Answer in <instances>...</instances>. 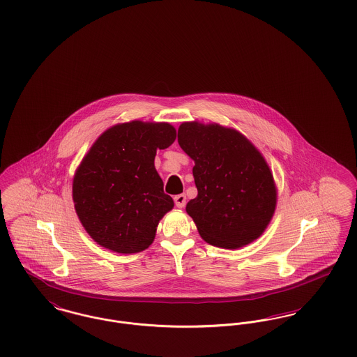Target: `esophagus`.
Listing matches in <instances>:
<instances>
[{"mask_svg": "<svg viewBox=\"0 0 357 357\" xmlns=\"http://www.w3.org/2000/svg\"><path fill=\"white\" fill-rule=\"evenodd\" d=\"M174 201H175L176 207H179V208H183V207H185V204H186V195H185V194H179V195H175V197H174Z\"/></svg>", "mask_w": 357, "mask_h": 357, "instance_id": "esophagus-1", "label": "esophagus"}]
</instances>
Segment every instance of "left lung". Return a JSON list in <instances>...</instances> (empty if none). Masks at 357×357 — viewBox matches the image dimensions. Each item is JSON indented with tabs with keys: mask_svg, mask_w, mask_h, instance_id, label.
<instances>
[{
	"mask_svg": "<svg viewBox=\"0 0 357 357\" xmlns=\"http://www.w3.org/2000/svg\"><path fill=\"white\" fill-rule=\"evenodd\" d=\"M181 149L194 160L197 198L186 206L201 237L210 245L238 249L259 237L277 204V188L266 160L237 130L185 121Z\"/></svg>",
	"mask_w": 357,
	"mask_h": 357,
	"instance_id": "obj_1",
	"label": "left lung"
}]
</instances>
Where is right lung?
Here are the masks:
<instances>
[{
	"label": "right lung",
	"mask_w": 357,
	"mask_h": 357,
	"mask_svg": "<svg viewBox=\"0 0 357 357\" xmlns=\"http://www.w3.org/2000/svg\"><path fill=\"white\" fill-rule=\"evenodd\" d=\"M175 137L169 123L134 120L108 128L89 149L72 197L82 225L100 246L131 255L153 243L158 223L174 207L153 160Z\"/></svg>",
	"instance_id": "1"
}]
</instances>
